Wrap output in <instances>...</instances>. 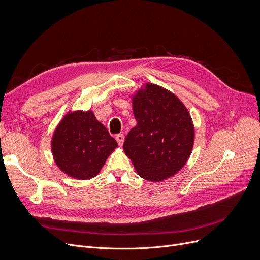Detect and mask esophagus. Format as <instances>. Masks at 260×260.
I'll use <instances>...</instances> for the list:
<instances>
[{
    "instance_id": "obj_1",
    "label": "esophagus",
    "mask_w": 260,
    "mask_h": 260,
    "mask_svg": "<svg viewBox=\"0 0 260 260\" xmlns=\"http://www.w3.org/2000/svg\"><path fill=\"white\" fill-rule=\"evenodd\" d=\"M116 140H117L118 144L121 146L123 144V142H124V136H123V134L116 135Z\"/></svg>"
}]
</instances>
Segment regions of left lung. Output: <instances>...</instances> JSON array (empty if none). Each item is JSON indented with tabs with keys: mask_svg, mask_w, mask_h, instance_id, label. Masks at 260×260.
<instances>
[{
	"mask_svg": "<svg viewBox=\"0 0 260 260\" xmlns=\"http://www.w3.org/2000/svg\"><path fill=\"white\" fill-rule=\"evenodd\" d=\"M137 125L123 149L142 178L159 182L178 173L192 153L195 129L184 104L170 90L147 83L133 95Z\"/></svg>",
	"mask_w": 260,
	"mask_h": 260,
	"instance_id": "1",
	"label": "left lung"
}]
</instances>
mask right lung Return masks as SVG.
Listing matches in <instances>:
<instances>
[{
  "label": "right lung",
  "mask_w": 260,
  "mask_h": 260,
  "mask_svg": "<svg viewBox=\"0 0 260 260\" xmlns=\"http://www.w3.org/2000/svg\"><path fill=\"white\" fill-rule=\"evenodd\" d=\"M116 147L117 141L91 111L66 114L51 140L56 165L70 177L80 180L97 176Z\"/></svg>",
  "instance_id": "right-lung-1"
}]
</instances>
